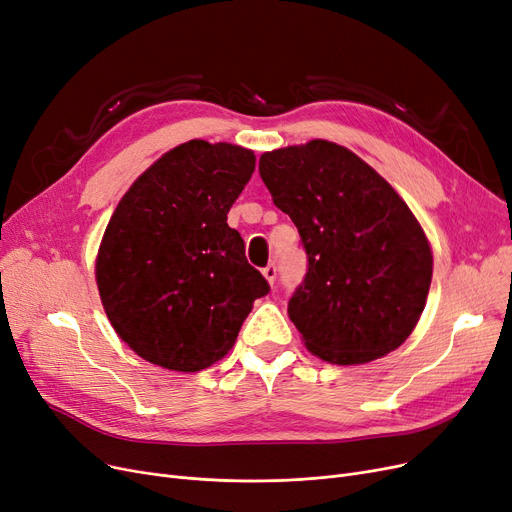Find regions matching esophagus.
Returning a JSON list of instances; mask_svg holds the SVG:
<instances>
[{
  "label": "esophagus",
  "mask_w": 512,
  "mask_h": 512,
  "mask_svg": "<svg viewBox=\"0 0 512 512\" xmlns=\"http://www.w3.org/2000/svg\"><path fill=\"white\" fill-rule=\"evenodd\" d=\"M263 276H265V280H268L270 284H274L276 282V276H278V268H276V263H268L263 268Z\"/></svg>",
  "instance_id": "obj_1"
}]
</instances>
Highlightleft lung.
Here are the masks:
<instances>
[{"label": "left lung", "mask_w": 512, "mask_h": 512, "mask_svg": "<svg viewBox=\"0 0 512 512\" xmlns=\"http://www.w3.org/2000/svg\"><path fill=\"white\" fill-rule=\"evenodd\" d=\"M259 175L307 255L288 301L305 347L349 366L402 345L433 274L427 236L408 205L360 157L326 140L261 154Z\"/></svg>", "instance_id": "obj_1"}]
</instances>
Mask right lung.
Returning <instances> with one entry per match:
<instances>
[{
	"label": "right lung",
	"mask_w": 512,
	"mask_h": 512,
	"mask_svg": "<svg viewBox=\"0 0 512 512\" xmlns=\"http://www.w3.org/2000/svg\"><path fill=\"white\" fill-rule=\"evenodd\" d=\"M255 154L190 140L148 167L110 217L96 263L106 316L140 358L198 372L232 349L270 284L244 255L228 211Z\"/></svg>",
	"instance_id": "1"
}]
</instances>
